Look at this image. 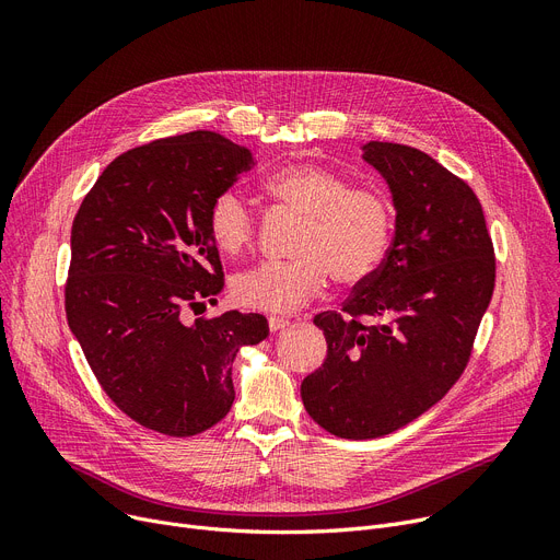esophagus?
<instances>
[{"mask_svg":"<svg viewBox=\"0 0 560 560\" xmlns=\"http://www.w3.org/2000/svg\"><path fill=\"white\" fill-rule=\"evenodd\" d=\"M268 325H270V331H272V334H277V331H283V329H288V327H290V322H288V319H283V317H277V315H272V317L268 319Z\"/></svg>","mask_w":560,"mask_h":560,"instance_id":"obj_1","label":"esophagus"}]
</instances>
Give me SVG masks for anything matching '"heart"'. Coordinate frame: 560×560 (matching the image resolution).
<instances>
[{
  "label": "heart",
  "mask_w": 560,
  "mask_h": 560,
  "mask_svg": "<svg viewBox=\"0 0 560 560\" xmlns=\"http://www.w3.org/2000/svg\"><path fill=\"white\" fill-rule=\"evenodd\" d=\"M265 192L304 215L298 258L265 260L233 279V300L265 313H295L317 298L329 275L345 285L370 279L393 241L390 201L374 188L349 186L342 174L317 163H290L265 179ZM211 238L224 254L243 252L256 233L249 206L233 190L209 209Z\"/></svg>",
  "instance_id": "heart-1"
}]
</instances>
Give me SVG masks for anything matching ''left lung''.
Masks as SVG:
<instances>
[{
  "label": "left lung",
  "mask_w": 560,
  "mask_h": 560,
  "mask_svg": "<svg viewBox=\"0 0 560 560\" xmlns=\"http://www.w3.org/2000/svg\"><path fill=\"white\" fill-rule=\"evenodd\" d=\"M363 161L390 188L395 238L342 313L315 315L327 359L302 381L308 416L349 440L388 435L447 395L494 288L492 241L472 188L416 147L370 140Z\"/></svg>",
  "instance_id": "left-lung-1"
}]
</instances>
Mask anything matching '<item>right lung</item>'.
Returning a JSON list of instances; mask_svg holds the SVG:
<instances>
[{
	"mask_svg": "<svg viewBox=\"0 0 560 560\" xmlns=\"http://www.w3.org/2000/svg\"><path fill=\"white\" fill-rule=\"evenodd\" d=\"M252 165L247 147L213 131L161 138L117 156L72 222L68 325L106 395L152 431L218 424L235 354L270 334L258 313L184 319L224 288L209 209Z\"/></svg>",
	"mask_w": 560,
	"mask_h": 560,
	"instance_id": "obj_1",
	"label": "right lung"
}]
</instances>
